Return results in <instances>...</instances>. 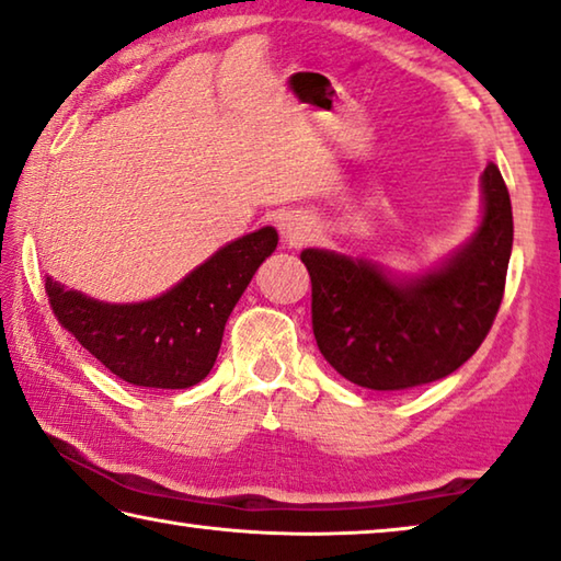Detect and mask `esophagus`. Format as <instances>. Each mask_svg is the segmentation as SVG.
I'll return each mask as SVG.
<instances>
[{
  "label": "esophagus",
  "instance_id": "obj_1",
  "mask_svg": "<svg viewBox=\"0 0 561 561\" xmlns=\"http://www.w3.org/2000/svg\"><path fill=\"white\" fill-rule=\"evenodd\" d=\"M279 232L289 247H299L314 237V225L312 219L299 215V211H289V215L279 217Z\"/></svg>",
  "mask_w": 561,
  "mask_h": 561
}]
</instances>
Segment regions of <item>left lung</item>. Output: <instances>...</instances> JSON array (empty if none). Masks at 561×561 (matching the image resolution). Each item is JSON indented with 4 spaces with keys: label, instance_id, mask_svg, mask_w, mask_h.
<instances>
[{
    "label": "left lung",
    "instance_id": "left-lung-1",
    "mask_svg": "<svg viewBox=\"0 0 561 561\" xmlns=\"http://www.w3.org/2000/svg\"><path fill=\"white\" fill-rule=\"evenodd\" d=\"M482 225L437 270L397 279L369 260L305 249L319 352L354 385L399 392L459 369L500 312L512 202L496 164L482 174Z\"/></svg>",
    "mask_w": 561,
    "mask_h": 561
}]
</instances>
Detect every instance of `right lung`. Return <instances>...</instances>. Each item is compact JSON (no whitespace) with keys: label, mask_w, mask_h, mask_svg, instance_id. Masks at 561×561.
I'll return each mask as SVG.
<instances>
[{"label":"right lung","mask_w":561,"mask_h":561,"mask_svg":"<svg viewBox=\"0 0 561 561\" xmlns=\"http://www.w3.org/2000/svg\"><path fill=\"white\" fill-rule=\"evenodd\" d=\"M277 229L262 227L221 247L154 299L110 305L47 277L51 312L112 375L147 389H186L215 367L221 334L247 284L277 249Z\"/></svg>","instance_id":"obj_1"}]
</instances>
